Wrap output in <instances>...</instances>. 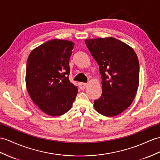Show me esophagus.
Segmentation results:
<instances>
[{
    "instance_id": "1",
    "label": "esophagus",
    "mask_w": 160,
    "mask_h": 160,
    "mask_svg": "<svg viewBox=\"0 0 160 160\" xmlns=\"http://www.w3.org/2000/svg\"><path fill=\"white\" fill-rule=\"evenodd\" d=\"M79 87L81 89H84L85 88L87 87V83H79Z\"/></svg>"
}]
</instances>
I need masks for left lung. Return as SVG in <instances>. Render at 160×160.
Segmentation results:
<instances>
[{
	"instance_id": "8db88e82",
	"label": "left lung",
	"mask_w": 160,
	"mask_h": 160,
	"mask_svg": "<svg viewBox=\"0 0 160 160\" xmlns=\"http://www.w3.org/2000/svg\"><path fill=\"white\" fill-rule=\"evenodd\" d=\"M99 66L102 92L93 107L100 114L116 116L129 107L139 84V62L133 48L112 37L85 39Z\"/></svg>"
}]
</instances>
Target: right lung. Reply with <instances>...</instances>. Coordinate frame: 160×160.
Wrapping results in <instances>:
<instances>
[{"mask_svg": "<svg viewBox=\"0 0 160 160\" xmlns=\"http://www.w3.org/2000/svg\"><path fill=\"white\" fill-rule=\"evenodd\" d=\"M73 42L53 39L30 52L26 85L30 97L45 114L60 116L71 109L78 92L69 81V59Z\"/></svg>", "mask_w": 160, "mask_h": 160, "instance_id": "obj_1", "label": "right lung"}]
</instances>
